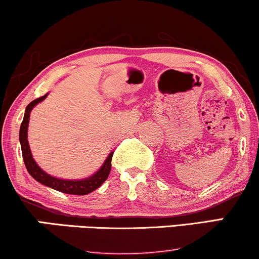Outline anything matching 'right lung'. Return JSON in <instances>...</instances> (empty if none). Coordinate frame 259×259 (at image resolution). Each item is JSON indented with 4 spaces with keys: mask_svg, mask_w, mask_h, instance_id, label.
<instances>
[{
    "mask_svg": "<svg viewBox=\"0 0 259 259\" xmlns=\"http://www.w3.org/2000/svg\"><path fill=\"white\" fill-rule=\"evenodd\" d=\"M47 97L48 94H45V96L31 101L25 110V116L20 126V133H19V140H20L22 158H24L26 168H27L28 173L33 177L35 181L39 182L42 185L57 190V191L64 192V194H69V195L90 194V192L94 191V190L99 188V186L106 181L107 177H109L110 171H111V160H112L113 152H111L109 154V156H107L105 162L103 163V166L99 168V171L94 173L93 176L88 177L86 179L68 181V179H60V178H56V177H52L50 175H48L47 172L42 171V169L37 165V162L34 161L33 156H32L31 149H29V145H28V140H27V129H28V122H29V114H31L32 109H33L37 104L40 103V101L44 100Z\"/></svg>",
    "mask_w": 259,
    "mask_h": 259,
    "instance_id": "right-lung-1",
    "label": "right lung"
}]
</instances>
